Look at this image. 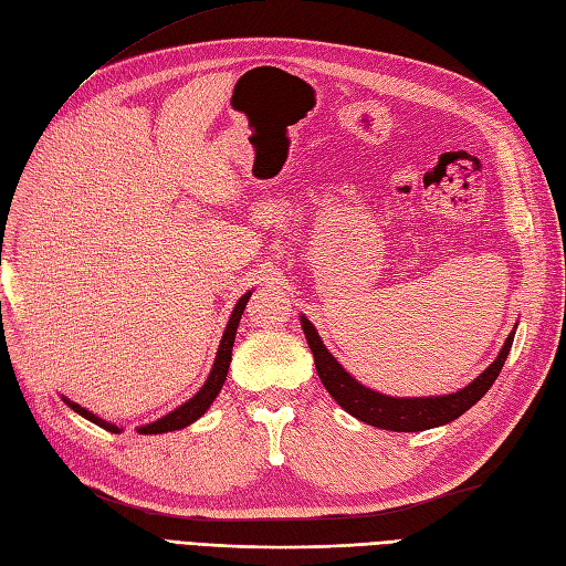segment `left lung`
I'll list each match as a JSON object with an SVG mask.
<instances>
[{"mask_svg": "<svg viewBox=\"0 0 566 566\" xmlns=\"http://www.w3.org/2000/svg\"><path fill=\"white\" fill-rule=\"evenodd\" d=\"M301 327L303 335L308 339V346L315 358V370L321 375V382L335 399L339 407L352 413L358 421L368 426L382 428V430H395V432H418V430H430L438 426H447L457 421L461 413H467L475 401H481L483 395L497 380V375L504 366L506 356H510L512 342H514V329L510 337L504 339V346L500 349L497 358L478 375L473 382L467 387L457 389L452 395H440V397H389L380 395L375 389L360 385L352 373H346L339 360L327 352L321 335H317L315 325L308 321L306 315L301 313Z\"/></svg>", "mask_w": 566, "mask_h": 566, "instance_id": "8db88e82", "label": "left lung"}]
</instances>
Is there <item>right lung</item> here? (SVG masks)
<instances>
[{
    "label": "right lung",
    "mask_w": 566,
    "mask_h": 566,
    "mask_svg": "<svg viewBox=\"0 0 566 566\" xmlns=\"http://www.w3.org/2000/svg\"><path fill=\"white\" fill-rule=\"evenodd\" d=\"M249 298H251V292H245V294L237 301L234 311H231V317H229V323H227V327H224V335H222V342H220V349H217L214 364H212V368H210V375H208L206 385H202L191 399L184 401L181 407H177L174 411H169L167 416L157 418V421H153V423L138 426L136 430H138L140 434H159V432L181 430V428H186V426L196 423L198 418L212 407L214 397L220 395V389H222V385H224V380H227L229 364H231V349H234V339H237V327H239V321H241L243 308H245V303H249ZM62 399H64V403H66L69 409H74L78 416L88 418L91 423H95V426H99V428H105V430H109V432H117V434L124 430L122 426H114V423L105 421V418L95 416L93 411L78 407L76 401H71V399H66V397H62Z\"/></svg>",
    "instance_id": "obj_1"
}]
</instances>
